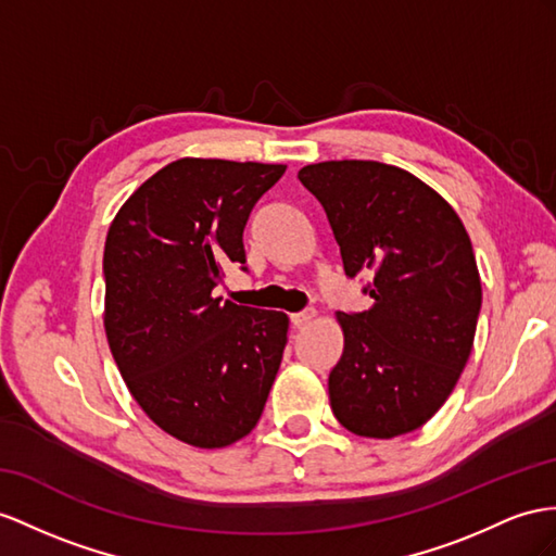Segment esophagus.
Here are the masks:
<instances>
[{
	"label": "esophagus",
	"instance_id": "1",
	"mask_svg": "<svg viewBox=\"0 0 556 556\" xmlns=\"http://www.w3.org/2000/svg\"><path fill=\"white\" fill-rule=\"evenodd\" d=\"M315 317H317L315 309H303V312H295V315H291V324L295 326V329H305V326H309Z\"/></svg>",
	"mask_w": 556,
	"mask_h": 556
}]
</instances>
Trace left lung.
Instances as JSON below:
<instances>
[{"label":"left lung","mask_w":556,"mask_h":556,"mask_svg":"<svg viewBox=\"0 0 556 556\" xmlns=\"http://www.w3.org/2000/svg\"><path fill=\"white\" fill-rule=\"evenodd\" d=\"M298 178L319 199L345 275L376 269L359 315L336 312L343 354L329 376L345 430L392 439L444 406L475 345L481 279L472 241L444 197L400 166L343 160Z\"/></svg>","instance_id":"8db88e82"}]
</instances>
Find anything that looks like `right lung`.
Instances as JSON below:
<instances>
[{"label": "right lung", "instance_id": "obj_1", "mask_svg": "<svg viewBox=\"0 0 556 556\" xmlns=\"http://www.w3.org/2000/svg\"><path fill=\"white\" fill-rule=\"evenodd\" d=\"M283 164L182 156L156 170L110 223L105 336L146 416L197 448L247 437L287 348L289 317L213 295L247 263L244 227Z\"/></svg>", "mask_w": 556, "mask_h": 556}]
</instances>
